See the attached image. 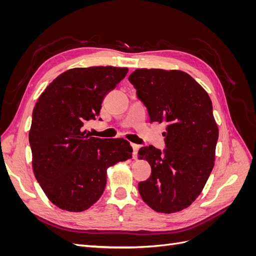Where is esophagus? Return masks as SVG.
Returning <instances> with one entry per match:
<instances>
[{
  "label": "esophagus",
  "instance_id": "esophagus-1",
  "mask_svg": "<svg viewBox=\"0 0 256 256\" xmlns=\"http://www.w3.org/2000/svg\"><path fill=\"white\" fill-rule=\"evenodd\" d=\"M131 146H132V148H134V152H132V157H134V159H136V156H138V148H140V146H138V144H131Z\"/></svg>",
  "mask_w": 256,
  "mask_h": 256
}]
</instances>
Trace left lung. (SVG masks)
<instances>
[{
  "instance_id": "obj_1",
  "label": "left lung",
  "mask_w": 256,
  "mask_h": 256,
  "mask_svg": "<svg viewBox=\"0 0 256 256\" xmlns=\"http://www.w3.org/2000/svg\"><path fill=\"white\" fill-rule=\"evenodd\" d=\"M150 122H164L166 150L152 145L138 150L152 168L138 182L144 202L154 212L173 214L200 194L214 164L219 129L206 90L182 70L136 69L129 76Z\"/></svg>"
}]
</instances>
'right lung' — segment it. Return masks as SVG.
<instances>
[{
    "mask_svg": "<svg viewBox=\"0 0 256 256\" xmlns=\"http://www.w3.org/2000/svg\"><path fill=\"white\" fill-rule=\"evenodd\" d=\"M127 72L113 66L69 69L37 100L28 134L33 171L50 202L63 210L83 212L95 204L104 191L108 168L132 157L125 138H94L83 130Z\"/></svg>",
    "mask_w": 256,
    "mask_h": 256,
    "instance_id": "obj_1",
    "label": "right lung"
}]
</instances>
